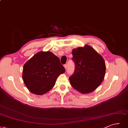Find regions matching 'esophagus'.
<instances>
[{
  "label": "esophagus",
  "mask_w": 128,
  "mask_h": 128,
  "mask_svg": "<svg viewBox=\"0 0 128 128\" xmlns=\"http://www.w3.org/2000/svg\"><path fill=\"white\" fill-rule=\"evenodd\" d=\"M64 68H65V69H66V68H67V64H64Z\"/></svg>",
  "instance_id": "esophagus-1"
}]
</instances>
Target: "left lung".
<instances>
[{"mask_svg":"<svg viewBox=\"0 0 128 128\" xmlns=\"http://www.w3.org/2000/svg\"><path fill=\"white\" fill-rule=\"evenodd\" d=\"M74 72L69 77L72 87L82 94L94 91L102 82L105 74L102 57L89 46L72 50Z\"/></svg>","mask_w":128,"mask_h":128,"instance_id":"8db88e82","label":"left lung"}]
</instances>
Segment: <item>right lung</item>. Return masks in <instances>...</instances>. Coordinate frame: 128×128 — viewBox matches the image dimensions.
<instances>
[{"instance_id": "add662e5", "label": "right lung", "mask_w": 128, "mask_h": 128, "mask_svg": "<svg viewBox=\"0 0 128 128\" xmlns=\"http://www.w3.org/2000/svg\"><path fill=\"white\" fill-rule=\"evenodd\" d=\"M65 71L58 57L50 52H40L24 64L22 78L30 92L42 95L54 86L57 77Z\"/></svg>"}]
</instances>
